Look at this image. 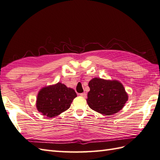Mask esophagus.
Here are the masks:
<instances>
[{
	"label": "esophagus",
	"instance_id": "esophagus-1",
	"mask_svg": "<svg viewBox=\"0 0 160 160\" xmlns=\"http://www.w3.org/2000/svg\"><path fill=\"white\" fill-rule=\"evenodd\" d=\"M80 95L81 97H84V98H87V93H86V92L81 93V94H80Z\"/></svg>",
	"mask_w": 160,
	"mask_h": 160
}]
</instances>
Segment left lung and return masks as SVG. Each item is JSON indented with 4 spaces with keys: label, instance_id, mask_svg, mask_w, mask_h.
Here are the masks:
<instances>
[{
    "label": "left lung",
    "instance_id": "obj_1",
    "mask_svg": "<svg viewBox=\"0 0 160 160\" xmlns=\"http://www.w3.org/2000/svg\"><path fill=\"white\" fill-rule=\"evenodd\" d=\"M87 103L98 113L111 116L124 108L128 99V94L120 82L95 78L88 82Z\"/></svg>",
    "mask_w": 160,
    "mask_h": 160
}]
</instances>
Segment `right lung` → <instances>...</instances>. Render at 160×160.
Segmentation results:
<instances>
[{
    "label": "right lung",
    "instance_id": "obj_1",
    "mask_svg": "<svg viewBox=\"0 0 160 160\" xmlns=\"http://www.w3.org/2000/svg\"><path fill=\"white\" fill-rule=\"evenodd\" d=\"M77 95L74 90L58 82L44 87L38 92L36 99L38 111L48 118L59 116L70 108Z\"/></svg>",
    "mask_w": 160,
    "mask_h": 160
}]
</instances>
